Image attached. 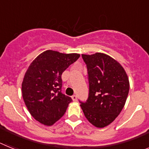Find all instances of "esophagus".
Segmentation results:
<instances>
[{"label": "esophagus", "instance_id": "esophagus-1", "mask_svg": "<svg viewBox=\"0 0 149 149\" xmlns=\"http://www.w3.org/2000/svg\"><path fill=\"white\" fill-rule=\"evenodd\" d=\"M72 98L73 100V101H77V95H73L72 96Z\"/></svg>", "mask_w": 149, "mask_h": 149}]
</instances>
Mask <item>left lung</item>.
I'll return each instance as SVG.
<instances>
[{"instance_id":"left-lung-1","label":"left lung","mask_w":149,"mask_h":149,"mask_svg":"<svg viewBox=\"0 0 149 149\" xmlns=\"http://www.w3.org/2000/svg\"><path fill=\"white\" fill-rule=\"evenodd\" d=\"M89 75V98L81 102L87 120L96 127L113 122L125 104L130 83L122 65L104 53L82 54Z\"/></svg>"}]
</instances>
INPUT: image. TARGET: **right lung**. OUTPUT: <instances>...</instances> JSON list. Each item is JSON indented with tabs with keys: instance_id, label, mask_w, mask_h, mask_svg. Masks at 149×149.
Wrapping results in <instances>:
<instances>
[{
	"instance_id": "obj_1",
	"label": "right lung",
	"mask_w": 149,
	"mask_h": 149,
	"mask_svg": "<svg viewBox=\"0 0 149 149\" xmlns=\"http://www.w3.org/2000/svg\"><path fill=\"white\" fill-rule=\"evenodd\" d=\"M79 57V54L47 50L28 66L22 81V97L30 115L39 123L53 125L65 114L72 100L61 93V75Z\"/></svg>"
}]
</instances>
